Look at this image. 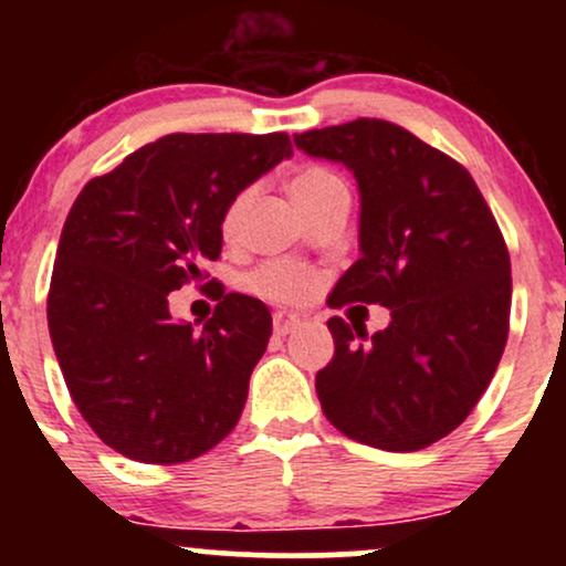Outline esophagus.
Instances as JSON below:
<instances>
[{
    "mask_svg": "<svg viewBox=\"0 0 566 566\" xmlns=\"http://www.w3.org/2000/svg\"><path fill=\"white\" fill-rule=\"evenodd\" d=\"M297 324H301V319L287 314V311H276V314H274V333L276 335H290L292 329L297 327Z\"/></svg>",
    "mask_w": 566,
    "mask_h": 566,
    "instance_id": "34e87169",
    "label": "esophagus"
}]
</instances>
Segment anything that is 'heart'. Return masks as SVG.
<instances>
[{
    "label": "heart",
    "instance_id": "b5f03b06",
    "mask_svg": "<svg viewBox=\"0 0 566 566\" xmlns=\"http://www.w3.org/2000/svg\"><path fill=\"white\" fill-rule=\"evenodd\" d=\"M335 188H346V184L340 180V175H335L329 167H322V165H308L303 167L301 172H295V178H292L290 184V191L292 197H295L297 205L308 207L314 205V201H319L322 197H327L329 191H335ZM247 199H250V193H239L237 199L231 201V207L226 210V218H223V231L231 233L237 231L239 226V218H242L244 212V205ZM252 284H255L258 292H263V295L269 297H276V301H301L314 287V282H311V276L305 274L301 265H292V263H269L265 269H261L252 279Z\"/></svg>",
    "mask_w": 566,
    "mask_h": 566
}]
</instances>
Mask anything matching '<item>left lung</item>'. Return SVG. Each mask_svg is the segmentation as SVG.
<instances>
[{
  "mask_svg": "<svg viewBox=\"0 0 566 566\" xmlns=\"http://www.w3.org/2000/svg\"><path fill=\"white\" fill-rule=\"evenodd\" d=\"M295 146L343 165L359 188V261L333 290L335 305L391 311L375 335L327 322L335 356L316 373L322 412L361 444L423 450L469 418L503 356V233L469 170L394 122L311 129Z\"/></svg>",
  "mask_w": 566,
  "mask_h": 566,
  "instance_id": "8db88e82",
  "label": "left lung"
}]
</instances>
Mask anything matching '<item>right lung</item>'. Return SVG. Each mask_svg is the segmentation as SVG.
Masks as SVG:
<instances>
[{"instance_id":"obj_1","label":"right lung","mask_w":566,"mask_h":566,"mask_svg":"<svg viewBox=\"0 0 566 566\" xmlns=\"http://www.w3.org/2000/svg\"><path fill=\"white\" fill-rule=\"evenodd\" d=\"M292 157L284 133H172L82 188L63 226L48 324L82 418L138 463H186L239 423L271 314L229 292L201 329L170 295L218 261L231 201Z\"/></svg>"}]
</instances>
